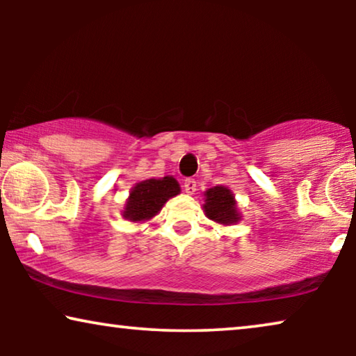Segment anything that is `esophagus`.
Here are the masks:
<instances>
[{"instance_id": "1", "label": "esophagus", "mask_w": 356, "mask_h": 356, "mask_svg": "<svg viewBox=\"0 0 356 356\" xmlns=\"http://www.w3.org/2000/svg\"><path fill=\"white\" fill-rule=\"evenodd\" d=\"M184 193H188V194H194L197 191V183H196V179H193V178H188V179H184Z\"/></svg>"}]
</instances>
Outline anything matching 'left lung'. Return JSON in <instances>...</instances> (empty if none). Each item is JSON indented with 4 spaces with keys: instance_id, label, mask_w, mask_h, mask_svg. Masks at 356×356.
I'll use <instances>...</instances> for the list:
<instances>
[{
    "instance_id": "1",
    "label": "left lung",
    "mask_w": 356,
    "mask_h": 356,
    "mask_svg": "<svg viewBox=\"0 0 356 356\" xmlns=\"http://www.w3.org/2000/svg\"><path fill=\"white\" fill-rule=\"evenodd\" d=\"M206 204L204 212L211 220L220 225H232L241 220L240 212L236 209V201L232 191L225 186H213L204 193Z\"/></svg>"
}]
</instances>
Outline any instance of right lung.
I'll return each mask as SVG.
<instances>
[{
	"label": "right lung",
	"mask_w": 356,
	"mask_h": 356,
	"mask_svg": "<svg viewBox=\"0 0 356 356\" xmlns=\"http://www.w3.org/2000/svg\"><path fill=\"white\" fill-rule=\"evenodd\" d=\"M179 184L173 177L144 179L131 189L123 217L129 222H145L162 211L170 197L179 194Z\"/></svg>",
	"instance_id": "obj_1"
}]
</instances>
